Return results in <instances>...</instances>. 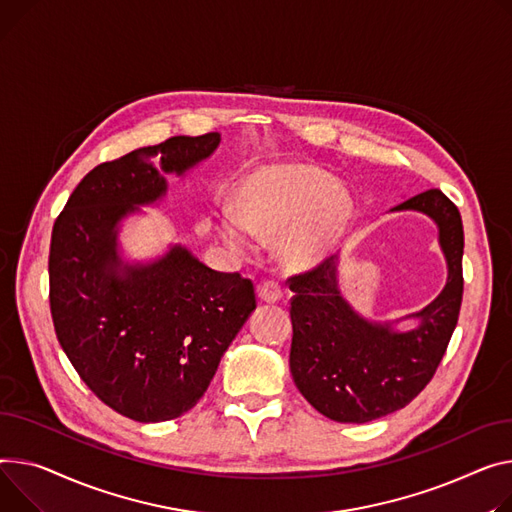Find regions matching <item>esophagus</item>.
Listing matches in <instances>:
<instances>
[{"label": "esophagus", "mask_w": 512, "mask_h": 512, "mask_svg": "<svg viewBox=\"0 0 512 512\" xmlns=\"http://www.w3.org/2000/svg\"><path fill=\"white\" fill-rule=\"evenodd\" d=\"M257 294H259V298H261L263 302H278V300L282 298V288H280V284L274 282V280H265V282L259 284Z\"/></svg>", "instance_id": "1"}]
</instances>
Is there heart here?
I'll use <instances>...</instances> for the list:
<instances>
[{"label": "heart", "instance_id": "heart-1", "mask_svg": "<svg viewBox=\"0 0 512 512\" xmlns=\"http://www.w3.org/2000/svg\"><path fill=\"white\" fill-rule=\"evenodd\" d=\"M238 216L222 214L220 234L236 251L253 247V234L282 238L284 257L309 263L323 255L352 220L350 191L321 168L309 164H276L255 170L236 195Z\"/></svg>", "mask_w": 512, "mask_h": 512}]
</instances>
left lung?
Returning <instances> with one entry per match:
<instances>
[{
  "mask_svg": "<svg viewBox=\"0 0 512 512\" xmlns=\"http://www.w3.org/2000/svg\"><path fill=\"white\" fill-rule=\"evenodd\" d=\"M395 210L428 214L440 230L449 263L445 290L414 317L420 325L395 333L360 319L335 286V257L288 278L292 317L290 372L317 412L364 424L414 401L432 381L457 327L463 300V224L455 203L428 189Z\"/></svg>",
  "mask_w": 512,
  "mask_h": 512,
  "instance_id": "obj_1",
  "label": "left lung"
}]
</instances>
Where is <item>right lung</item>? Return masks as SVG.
Returning a JSON list of instances; mask_svg holds the SVG:
<instances>
[{"instance_id": "add662e5", "label": "right lung", "mask_w": 512, "mask_h": 512, "mask_svg": "<svg viewBox=\"0 0 512 512\" xmlns=\"http://www.w3.org/2000/svg\"><path fill=\"white\" fill-rule=\"evenodd\" d=\"M218 144L216 131L177 135L102 162L53 226L49 304L59 344L88 389L135 422L189 412L257 306L249 278L210 269L183 247L117 271L115 224L166 191L160 173L181 175Z\"/></svg>"}]
</instances>
